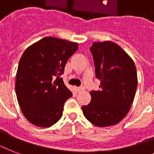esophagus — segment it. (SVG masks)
Masks as SVG:
<instances>
[{"instance_id": "obj_1", "label": "esophagus", "mask_w": 154, "mask_h": 154, "mask_svg": "<svg viewBox=\"0 0 154 154\" xmlns=\"http://www.w3.org/2000/svg\"><path fill=\"white\" fill-rule=\"evenodd\" d=\"M75 89L77 92H81L84 90V87H75Z\"/></svg>"}]
</instances>
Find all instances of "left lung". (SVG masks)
I'll return each instance as SVG.
<instances>
[{
	"label": "left lung",
	"mask_w": 154,
	"mask_h": 154,
	"mask_svg": "<svg viewBox=\"0 0 154 154\" xmlns=\"http://www.w3.org/2000/svg\"><path fill=\"white\" fill-rule=\"evenodd\" d=\"M96 77L101 85L90 92L91 101L82 106L85 117L98 127L114 125L129 112L137 86L135 64L114 42H94L90 48Z\"/></svg>",
	"instance_id": "left-lung-1"
}]
</instances>
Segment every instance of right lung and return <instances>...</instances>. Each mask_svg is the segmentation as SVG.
<instances>
[{"label": "right lung", "instance_id": "1", "mask_svg": "<svg viewBox=\"0 0 154 154\" xmlns=\"http://www.w3.org/2000/svg\"><path fill=\"white\" fill-rule=\"evenodd\" d=\"M78 44L44 37L25 49L19 61L16 94L21 112L34 125L49 127L62 116L65 101L72 96L60 76Z\"/></svg>", "mask_w": 154, "mask_h": 154}]
</instances>
